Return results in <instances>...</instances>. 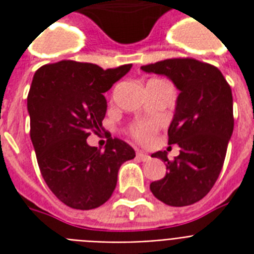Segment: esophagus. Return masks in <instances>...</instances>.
I'll use <instances>...</instances> for the list:
<instances>
[{
	"label": "esophagus",
	"instance_id": "34e87169",
	"mask_svg": "<svg viewBox=\"0 0 254 254\" xmlns=\"http://www.w3.org/2000/svg\"><path fill=\"white\" fill-rule=\"evenodd\" d=\"M137 158L141 159V161H143V162H146V161H149V159H150V155L145 154V153H137Z\"/></svg>",
	"mask_w": 254,
	"mask_h": 254
}]
</instances>
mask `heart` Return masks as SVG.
<instances>
[{"mask_svg":"<svg viewBox=\"0 0 254 254\" xmlns=\"http://www.w3.org/2000/svg\"><path fill=\"white\" fill-rule=\"evenodd\" d=\"M155 130V125L150 123L137 124L133 127V135L141 142H149L153 137V133Z\"/></svg>","mask_w":254,"mask_h":254,"instance_id":"heart-1","label":"heart"}]
</instances>
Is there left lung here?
Here are the masks:
<instances>
[{"label":"left lung","instance_id":"obj_1","mask_svg":"<svg viewBox=\"0 0 254 254\" xmlns=\"http://www.w3.org/2000/svg\"><path fill=\"white\" fill-rule=\"evenodd\" d=\"M147 73L165 75L179 89L169 143L181 147L169 161L166 151L151 157L166 162L167 173L151 182L153 195L165 204L183 207L209 192L219 178L233 131V99L223 73L192 58H175L141 67Z\"/></svg>","mask_w":254,"mask_h":254}]
</instances>
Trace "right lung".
Masks as SVG:
<instances>
[{
	"label": "right lung",
	"mask_w": 254,
	"mask_h": 254,
	"mask_svg": "<svg viewBox=\"0 0 254 254\" xmlns=\"http://www.w3.org/2000/svg\"><path fill=\"white\" fill-rule=\"evenodd\" d=\"M130 68L62 61L42 65L34 75L27 111L38 166L54 195L71 208L104 204L115 191L121 165L135 157L123 139L108 138L104 151L87 143L88 135L103 129L104 93Z\"/></svg>",
	"instance_id": "right-lung-1"
}]
</instances>
